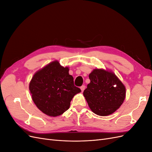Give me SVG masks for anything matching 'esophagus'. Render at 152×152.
I'll return each instance as SVG.
<instances>
[{
	"instance_id": "obj_1",
	"label": "esophagus",
	"mask_w": 152,
	"mask_h": 152,
	"mask_svg": "<svg viewBox=\"0 0 152 152\" xmlns=\"http://www.w3.org/2000/svg\"><path fill=\"white\" fill-rule=\"evenodd\" d=\"M80 89H81L82 92H83L84 91V89H85V86H82L80 87Z\"/></svg>"
}]
</instances>
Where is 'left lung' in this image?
Returning a JSON list of instances; mask_svg holds the SVG:
<instances>
[{
  "label": "left lung",
  "mask_w": 152,
  "mask_h": 152,
  "mask_svg": "<svg viewBox=\"0 0 152 152\" xmlns=\"http://www.w3.org/2000/svg\"><path fill=\"white\" fill-rule=\"evenodd\" d=\"M89 78L91 82L83 94L92 112L99 116H107L120 108L126 89L113 72L95 68Z\"/></svg>",
  "instance_id": "1"
}]
</instances>
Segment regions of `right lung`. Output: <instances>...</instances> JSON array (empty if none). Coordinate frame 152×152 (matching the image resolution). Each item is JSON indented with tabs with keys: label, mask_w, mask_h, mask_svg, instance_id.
Segmentation results:
<instances>
[{
	"label": "right lung",
	"mask_w": 152,
	"mask_h": 152,
	"mask_svg": "<svg viewBox=\"0 0 152 152\" xmlns=\"http://www.w3.org/2000/svg\"><path fill=\"white\" fill-rule=\"evenodd\" d=\"M32 100L41 112L50 117L62 115L81 90L74 86L69 68L58 60L49 63L35 72L29 84Z\"/></svg>",
	"instance_id": "obj_1"
}]
</instances>
